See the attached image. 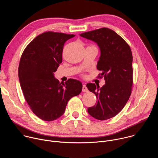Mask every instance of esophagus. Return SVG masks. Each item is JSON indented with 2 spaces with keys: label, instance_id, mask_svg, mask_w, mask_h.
<instances>
[{
  "label": "esophagus",
  "instance_id": "obj_1",
  "mask_svg": "<svg viewBox=\"0 0 158 158\" xmlns=\"http://www.w3.org/2000/svg\"><path fill=\"white\" fill-rule=\"evenodd\" d=\"M82 91L83 92H87V88L85 84L82 85Z\"/></svg>",
  "mask_w": 158,
  "mask_h": 158
}]
</instances>
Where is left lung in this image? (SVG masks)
I'll list each match as a JSON object with an SVG mask.
<instances>
[{
    "label": "left lung",
    "instance_id": "left-lung-1",
    "mask_svg": "<svg viewBox=\"0 0 158 158\" xmlns=\"http://www.w3.org/2000/svg\"><path fill=\"white\" fill-rule=\"evenodd\" d=\"M96 42L101 51L97 69L101 71L105 84L88 83L89 91L97 98V104L87 111L98 120H106L116 116L127 103L131 94L132 79V55L126 42L114 31L103 27L81 34Z\"/></svg>",
    "mask_w": 158,
    "mask_h": 158
}]
</instances>
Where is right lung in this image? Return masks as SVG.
I'll return each mask as SVG.
<instances>
[{"mask_svg": "<svg viewBox=\"0 0 158 158\" xmlns=\"http://www.w3.org/2000/svg\"><path fill=\"white\" fill-rule=\"evenodd\" d=\"M74 36L42 33L28 44L22 54L18 69L20 87L31 109L44 121L60 118L68 101L82 91L81 81L69 79L60 83L54 77L62 61L64 43Z\"/></svg>", "mask_w": 158, "mask_h": 158, "instance_id": "add662e5", "label": "right lung"}]
</instances>
